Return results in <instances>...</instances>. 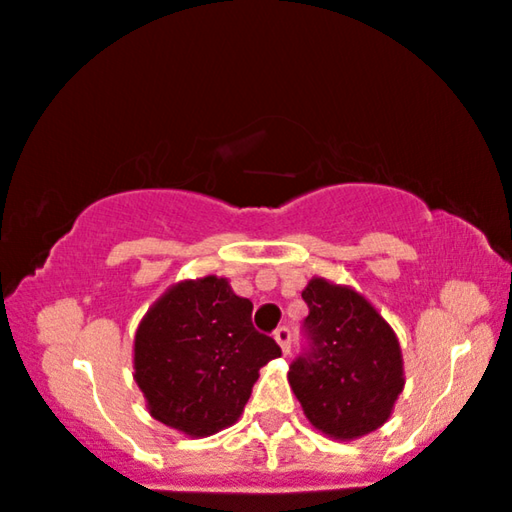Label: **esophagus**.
Returning <instances> with one entry per match:
<instances>
[{
    "label": "esophagus",
    "instance_id": "34e87169",
    "mask_svg": "<svg viewBox=\"0 0 512 512\" xmlns=\"http://www.w3.org/2000/svg\"><path fill=\"white\" fill-rule=\"evenodd\" d=\"M274 340L278 342V345H281V349L283 352H290V340H293V333H290V328L288 326H278L276 331H274Z\"/></svg>",
    "mask_w": 512,
    "mask_h": 512
}]
</instances>
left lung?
<instances>
[{"label": "left lung", "instance_id": "left-lung-1", "mask_svg": "<svg viewBox=\"0 0 512 512\" xmlns=\"http://www.w3.org/2000/svg\"><path fill=\"white\" fill-rule=\"evenodd\" d=\"M302 300L304 349L288 380L304 416L335 439L378 430L404 390L397 335L366 297L326 278H312Z\"/></svg>", "mask_w": 512, "mask_h": 512}]
</instances>
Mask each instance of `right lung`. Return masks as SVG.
<instances>
[{"label":"right lung","mask_w":512,"mask_h":512,"mask_svg":"<svg viewBox=\"0 0 512 512\" xmlns=\"http://www.w3.org/2000/svg\"><path fill=\"white\" fill-rule=\"evenodd\" d=\"M281 357L255 331L252 302L226 278L172 286L148 309L134 338V378L155 420L191 437L234 425L260 368Z\"/></svg>","instance_id":"obj_1"}]
</instances>
